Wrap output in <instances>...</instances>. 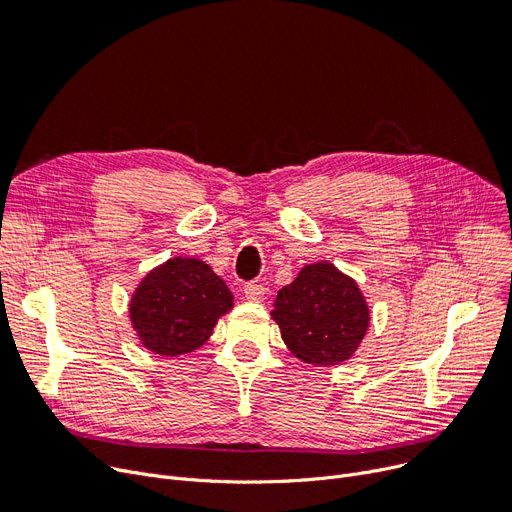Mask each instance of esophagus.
Returning <instances> with one entry per match:
<instances>
[{
	"mask_svg": "<svg viewBox=\"0 0 512 512\" xmlns=\"http://www.w3.org/2000/svg\"><path fill=\"white\" fill-rule=\"evenodd\" d=\"M264 291H266L264 285L252 281L243 287V296H246V300H250V302H260L264 298Z\"/></svg>",
	"mask_w": 512,
	"mask_h": 512,
	"instance_id": "34e87169",
	"label": "esophagus"
}]
</instances>
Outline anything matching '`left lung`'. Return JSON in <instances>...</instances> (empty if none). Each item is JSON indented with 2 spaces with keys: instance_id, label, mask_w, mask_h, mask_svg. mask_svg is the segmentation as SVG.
Masks as SVG:
<instances>
[{
  "instance_id": "left-lung-1",
  "label": "left lung",
  "mask_w": 512,
  "mask_h": 512,
  "mask_svg": "<svg viewBox=\"0 0 512 512\" xmlns=\"http://www.w3.org/2000/svg\"><path fill=\"white\" fill-rule=\"evenodd\" d=\"M273 306L271 316L289 352L314 367L352 358L371 321L356 281L331 262L306 264L279 289Z\"/></svg>"
}]
</instances>
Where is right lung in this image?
Returning <instances> with one entry per match:
<instances>
[{
  "instance_id": "add662e5",
  "label": "right lung",
  "mask_w": 512,
  "mask_h": 512,
  "mask_svg": "<svg viewBox=\"0 0 512 512\" xmlns=\"http://www.w3.org/2000/svg\"><path fill=\"white\" fill-rule=\"evenodd\" d=\"M231 308L233 294L206 262L177 256L143 277L129 316L145 348L179 356L204 346L216 321Z\"/></svg>"
}]
</instances>
